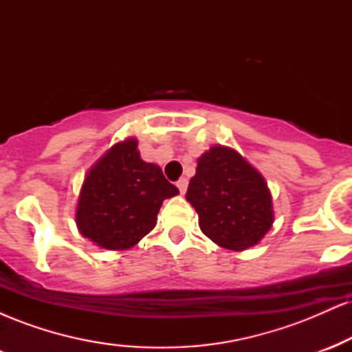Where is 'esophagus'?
Masks as SVG:
<instances>
[{
    "instance_id": "34e87169",
    "label": "esophagus",
    "mask_w": 352,
    "mask_h": 352,
    "mask_svg": "<svg viewBox=\"0 0 352 352\" xmlns=\"http://www.w3.org/2000/svg\"><path fill=\"white\" fill-rule=\"evenodd\" d=\"M177 187H179L180 193L184 195L185 192H187V187H188V180L187 179H180L179 182H177Z\"/></svg>"
}]
</instances>
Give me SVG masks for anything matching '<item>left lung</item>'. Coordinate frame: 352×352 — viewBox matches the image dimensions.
Wrapping results in <instances>:
<instances>
[{"instance_id": "obj_1", "label": "left lung", "mask_w": 352, "mask_h": 352, "mask_svg": "<svg viewBox=\"0 0 352 352\" xmlns=\"http://www.w3.org/2000/svg\"><path fill=\"white\" fill-rule=\"evenodd\" d=\"M185 199L199 213L201 232L233 252L260 243L274 220L272 193L261 173L223 145H213L200 157Z\"/></svg>"}]
</instances>
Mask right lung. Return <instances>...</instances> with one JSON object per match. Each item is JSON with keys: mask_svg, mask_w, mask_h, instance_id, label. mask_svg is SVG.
Masks as SVG:
<instances>
[{"mask_svg": "<svg viewBox=\"0 0 352 352\" xmlns=\"http://www.w3.org/2000/svg\"><path fill=\"white\" fill-rule=\"evenodd\" d=\"M177 193L159 165L140 159L137 139H127L112 145L87 172L76 223L80 235L100 248H132L155 227L164 200Z\"/></svg>", "mask_w": 352, "mask_h": 352, "instance_id": "add662e5", "label": "right lung"}]
</instances>
